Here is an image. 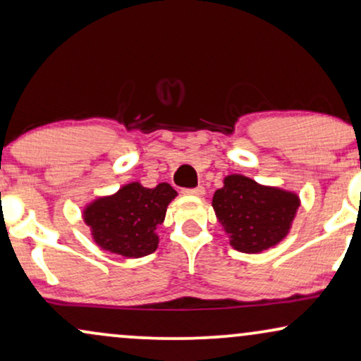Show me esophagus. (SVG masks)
<instances>
[{
    "label": "esophagus",
    "mask_w": 361,
    "mask_h": 361,
    "mask_svg": "<svg viewBox=\"0 0 361 361\" xmlns=\"http://www.w3.org/2000/svg\"><path fill=\"white\" fill-rule=\"evenodd\" d=\"M183 193L191 195V196H203L204 188H203V186H196V188H186V190H183Z\"/></svg>",
    "instance_id": "obj_1"
}]
</instances>
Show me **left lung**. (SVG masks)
Masks as SVG:
<instances>
[{
	"instance_id": "obj_1",
	"label": "left lung",
	"mask_w": 361,
	"mask_h": 361,
	"mask_svg": "<svg viewBox=\"0 0 361 361\" xmlns=\"http://www.w3.org/2000/svg\"><path fill=\"white\" fill-rule=\"evenodd\" d=\"M212 204L231 246L243 253H259L285 238L300 200L290 191L230 175L225 186L214 191Z\"/></svg>"
}]
</instances>
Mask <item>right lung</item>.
<instances>
[{
	"mask_svg": "<svg viewBox=\"0 0 361 361\" xmlns=\"http://www.w3.org/2000/svg\"><path fill=\"white\" fill-rule=\"evenodd\" d=\"M175 196L176 191L168 183L154 188L130 183L88 204L83 218L103 250L125 258L147 257L158 248L154 230L165 220L168 203Z\"/></svg>",
	"mask_w": 361,
	"mask_h": 361,
	"instance_id": "add662e5",
	"label": "right lung"
}]
</instances>
